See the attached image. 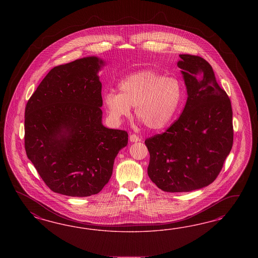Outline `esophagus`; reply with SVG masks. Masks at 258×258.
Returning <instances> with one entry per match:
<instances>
[{"instance_id":"34e87169","label":"esophagus","mask_w":258,"mask_h":258,"mask_svg":"<svg viewBox=\"0 0 258 258\" xmlns=\"http://www.w3.org/2000/svg\"><path fill=\"white\" fill-rule=\"evenodd\" d=\"M130 141L133 142V143H136V142L141 141V138L138 135H136V134H131V135H130Z\"/></svg>"}]
</instances>
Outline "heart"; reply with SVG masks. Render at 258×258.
Segmentation results:
<instances>
[{
  "instance_id": "1",
  "label": "heart",
  "mask_w": 258,
  "mask_h": 258,
  "mask_svg": "<svg viewBox=\"0 0 258 258\" xmlns=\"http://www.w3.org/2000/svg\"><path fill=\"white\" fill-rule=\"evenodd\" d=\"M120 93L109 91L103 104L114 124L135 114L150 130H162L176 114L182 99L183 88L178 78L164 77L153 70H142L123 78L118 83Z\"/></svg>"
}]
</instances>
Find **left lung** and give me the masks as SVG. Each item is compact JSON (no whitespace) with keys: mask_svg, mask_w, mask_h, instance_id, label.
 I'll return each instance as SVG.
<instances>
[{"mask_svg":"<svg viewBox=\"0 0 258 258\" xmlns=\"http://www.w3.org/2000/svg\"><path fill=\"white\" fill-rule=\"evenodd\" d=\"M177 65L187 90L182 113L165 133L145 141L148 174L164 192H190L219 176L234 140L233 110L211 65L199 55H180Z\"/></svg>","mask_w":258,"mask_h":258,"instance_id":"obj_1","label":"left lung"}]
</instances>
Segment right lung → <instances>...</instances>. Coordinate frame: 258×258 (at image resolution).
<instances>
[{
	"label": "right lung",
	"mask_w": 258,
	"mask_h": 258,
	"mask_svg": "<svg viewBox=\"0 0 258 258\" xmlns=\"http://www.w3.org/2000/svg\"><path fill=\"white\" fill-rule=\"evenodd\" d=\"M105 62L88 56L55 66L26 104L24 148L40 178L55 193L88 197L101 191L127 133L102 124Z\"/></svg>",
	"instance_id": "right-lung-1"
}]
</instances>
